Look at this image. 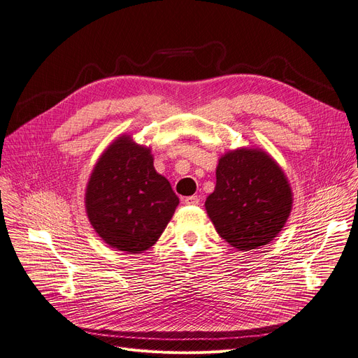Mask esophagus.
I'll return each instance as SVG.
<instances>
[{
  "mask_svg": "<svg viewBox=\"0 0 358 358\" xmlns=\"http://www.w3.org/2000/svg\"><path fill=\"white\" fill-rule=\"evenodd\" d=\"M183 202H185L186 205H198V203H199V198H198L196 195L186 196V198L183 199Z\"/></svg>",
  "mask_w": 358,
  "mask_h": 358,
  "instance_id": "obj_1",
  "label": "esophagus"
}]
</instances>
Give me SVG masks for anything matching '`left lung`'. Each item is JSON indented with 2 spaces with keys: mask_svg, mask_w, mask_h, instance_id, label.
<instances>
[{
  "mask_svg": "<svg viewBox=\"0 0 358 358\" xmlns=\"http://www.w3.org/2000/svg\"><path fill=\"white\" fill-rule=\"evenodd\" d=\"M205 209L217 233L238 251L268 244L285 227L293 203L279 163L257 147L228 150L218 160Z\"/></svg>",
  "mask_w": 358,
  "mask_h": 358,
  "instance_id": "obj_1",
  "label": "left lung"
}]
</instances>
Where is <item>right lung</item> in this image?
Returning <instances> with one entry per match:
<instances>
[{"instance_id": "1", "label": "right lung", "mask_w": 358, "mask_h": 358, "mask_svg": "<svg viewBox=\"0 0 358 358\" xmlns=\"http://www.w3.org/2000/svg\"><path fill=\"white\" fill-rule=\"evenodd\" d=\"M178 205L169 180L155 169L150 147L129 134L103 150L87 183L85 209L95 233L129 255L156 244Z\"/></svg>"}]
</instances>
